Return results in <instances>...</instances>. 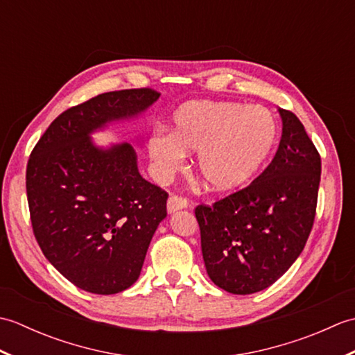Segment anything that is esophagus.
Here are the masks:
<instances>
[{"label":"esophagus","instance_id":"esophagus-1","mask_svg":"<svg viewBox=\"0 0 355 355\" xmlns=\"http://www.w3.org/2000/svg\"><path fill=\"white\" fill-rule=\"evenodd\" d=\"M187 207V200L177 195H171L168 200V214H175L177 210H183Z\"/></svg>","mask_w":355,"mask_h":355}]
</instances>
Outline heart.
I'll return each mask as SVG.
<instances>
[{
  "instance_id": "b5f03b06",
  "label": "heart",
  "mask_w": 355,
  "mask_h": 355,
  "mask_svg": "<svg viewBox=\"0 0 355 355\" xmlns=\"http://www.w3.org/2000/svg\"><path fill=\"white\" fill-rule=\"evenodd\" d=\"M277 140L275 116L263 107L236 102L189 101L172 117V131L150 134L148 153L160 178L197 153L195 166L210 191L229 192L250 183Z\"/></svg>"
}]
</instances>
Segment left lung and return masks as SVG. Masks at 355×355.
Wrapping results in <instances>:
<instances>
[{
    "instance_id": "8db88e82",
    "label": "left lung",
    "mask_w": 355,
    "mask_h": 355,
    "mask_svg": "<svg viewBox=\"0 0 355 355\" xmlns=\"http://www.w3.org/2000/svg\"><path fill=\"white\" fill-rule=\"evenodd\" d=\"M277 111L282 135L267 169L245 189L195 209L207 275L232 294L275 284L302 253L314 223L320 155L300 120Z\"/></svg>"
}]
</instances>
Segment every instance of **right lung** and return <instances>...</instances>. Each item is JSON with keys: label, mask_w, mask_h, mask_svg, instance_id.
I'll return each instance as SVG.
<instances>
[{"label": "right lung", "mask_w": 355, "mask_h": 355, "mask_svg": "<svg viewBox=\"0 0 355 355\" xmlns=\"http://www.w3.org/2000/svg\"><path fill=\"white\" fill-rule=\"evenodd\" d=\"M154 89L103 93L53 120L28 158L26 187L35 238L49 262L80 290L116 294L137 281L168 193L140 175L128 141L92 135L137 120ZM141 145V137L135 139Z\"/></svg>", "instance_id": "1"}]
</instances>
